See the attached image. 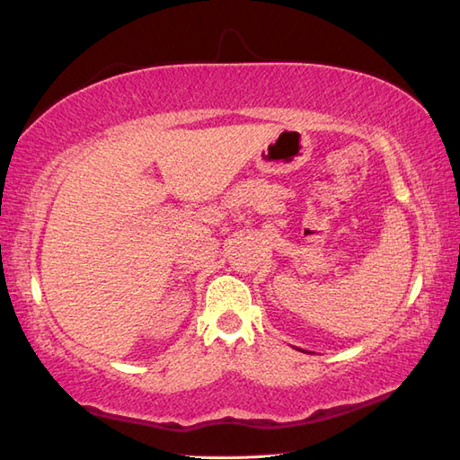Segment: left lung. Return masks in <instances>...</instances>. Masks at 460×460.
<instances>
[{"label":"left lung","instance_id":"obj_1","mask_svg":"<svg viewBox=\"0 0 460 460\" xmlns=\"http://www.w3.org/2000/svg\"><path fill=\"white\" fill-rule=\"evenodd\" d=\"M305 353H306V351H305Z\"/></svg>","mask_w":460,"mask_h":460}]
</instances>
